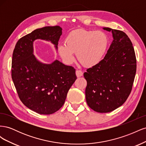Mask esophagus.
Listing matches in <instances>:
<instances>
[{
  "instance_id": "1",
  "label": "esophagus",
  "mask_w": 146,
  "mask_h": 146,
  "mask_svg": "<svg viewBox=\"0 0 146 146\" xmlns=\"http://www.w3.org/2000/svg\"><path fill=\"white\" fill-rule=\"evenodd\" d=\"M76 73V76L77 77H80L83 76V72L80 70H77Z\"/></svg>"
}]
</instances>
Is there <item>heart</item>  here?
<instances>
[{
    "label": "heart",
    "mask_w": 146,
    "mask_h": 146,
    "mask_svg": "<svg viewBox=\"0 0 146 146\" xmlns=\"http://www.w3.org/2000/svg\"><path fill=\"white\" fill-rule=\"evenodd\" d=\"M108 43L107 36L103 32L79 29L70 32L66 38L65 44H59L57 51L66 64L74 62V53H76L78 60L85 67L91 68L103 59Z\"/></svg>",
    "instance_id": "b5f03b06"
}]
</instances>
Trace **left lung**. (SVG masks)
Wrapping results in <instances>:
<instances>
[{
    "label": "left lung",
    "instance_id": "8db88e82",
    "mask_svg": "<svg viewBox=\"0 0 146 146\" xmlns=\"http://www.w3.org/2000/svg\"><path fill=\"white\" fill-rule=\"evenodd\" d=\"M111 32L113 40L104 58L86 70L85 90L88 105L98 113H108L125 102L129 96L136 71L134 48L122 31L104 27Z\"/></svg>",
    "mask_w": 146,
    "mask_h": 146
}]
</instances>
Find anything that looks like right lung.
Here are the masks:
<instances>
[{"label": "right lung", "instance_id": "add662e5", "mask_svg": "<svg viewBox=\"0 0 146 146\" xmlns=\"http://www.w3.org/2000/svg\"><path fill=\"white\" fill-rule=\"evenodd\" d=\"M61 35L58 25L38 29L19 39L13 50L11 77L17 94L24 105L40 114H51L62 107L77 79L72 66L58 60L42 63L33 55L34 41H50L57 49Z\"/></svg>", "mask_w": 146, "mask_h": 146}]
</instances>
